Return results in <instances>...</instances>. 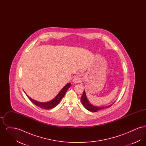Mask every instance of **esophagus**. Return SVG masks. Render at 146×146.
<instances>
[{
	"label": "esophagus",
	"instance_id": "esophagus-1",
	"mask_svg": "<svg viewBox=\"0 0 146 146\" xmlns=\"http://www.w3.org/2000/svg\"><path fill=\"white\" fill-rule=\"evenodd\" d=\"M73 82L74 83H79L81 82V79L79 76H76L74 78V79H73Z\"/></svg>",
	"mask_w": 146,
	"mask_h": 146
}]
</instances>
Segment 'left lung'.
I'll use <instances>...</instances> for the list:
<instances>
[{
  "instance_id": "1",
  "label": "left lung",
  "mask_w": 146,
  "mask_h": 146,
  "mask_svg": "<svg viewBox=\"0 0 146 146\" xmlns=\"http://www.w3.org/2000/svg\"><path fill=\"white\" fill-rule=\"evenodd\" d=\"M81 101L82 102V104H83L84 106L85 107V108L88 110V111H92V112H96L97 111H100L101 110H103L104 108H108V107H110L111 106H107V107H96V106H94L92 104H91L88 101L87 98H86V94H85V91L84 90L83 94L81 98Z\"/></svg>"
}]
</instances>
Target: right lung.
Returning a JSON list of instances; mask_svg holds the SVG:
<instances>
[{
	"mask_svg": "<svg viewBox=\"0 0 146 146\" xmlns=\"http://www.w3.org/2000/svg\"><path fill=\"white\" fill-rule=\"evenodd\" d=\"M71 86V84L68 83L60 91V92H59V94L57 95V96L53 99L52 100H51V101H49L48 102H38L36 101H35L34 100L32 99L30 97H29L28 95H27V96L28 98L30 100V101L33 102L34 104H35L36 106H37L38 107L44 109V110H50L51 108H54L56 107L57 104H59L60 101H61V100L63 96H64L66 91L70 88V86Z\"/></svg>",
	"mask_w": 146,
	"mask_h": 146,
	"instance_id": "obj_1",
	"label": "right lung"
}]
</instances>
